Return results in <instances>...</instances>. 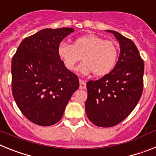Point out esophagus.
<instances>
[{
    "label": "esophagus",
    "mask_w": 156,
    "mask_h": 156,
    "mask_svg": "<svg viewBox=\"0 0 156 156\" xmlns=\"http://www.w3.org/2000/svg\"><path fill=\"white\" fill-rule=\"evenodd\" d=\"M86 87H87L86 82H85L84 80H80V89H85Z\"/></svg>",
    "instance_id": "esophagus-1"
}]
</instances>
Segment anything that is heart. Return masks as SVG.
Here are the masks:
<instances>
[{
  "label": "heart",
  "mask_w": 156,
  "mask_h": 156,
  "mask_svg": "<svg viewBox=\"0 0 156 156\" xmlns=\"http://www.w3.org/2000/svg\"><path fill=\"white\" fill-rule=\"evenodd\" d=\"M58 55L70 71L81 58L79 66L83 73H93L97 76L107 75L113 69L119 58V47L112 41L94 34L77 37L73 44L62 42L58 47Z\"/></svg>",
  "instance_id": "1"
}]
</instances>
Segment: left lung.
Wrapping results in <instances>:
<instances>
[{
	"label": "left lung",
	"instance_id": "left-lung-1",
	"mask_svg": "<svg viewBox=\"0 0 156 156\" xmlns=\"http://www.w3.org/2000/svg\"><path fill=\"white\" fill-rule=\"evenodd\" d=\"M108 31L119 41V60L109 73L87 83V115L101 127L115 126L126 119L138 103L144 86V61L134 43L118 32Z\"/></svg>",
	"mask_w": 156,
	"mask_h": 156
}]
</instances>
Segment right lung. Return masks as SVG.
Listing matches in <instances>:
<instances>
[{"mask_svg":"<svg viewBox=\"0 0 156 156\" xmlns=\"http://www.w3.org/2000/svg\"><path fill=\"white\" fill-rule=\"evenodd\" d=\"M73 28L44 29L26 37L12 57V94L22 113L35 124L51 126L62 117L79 79L58 55Z\"/></svg>","mask_w":156,"mask_h":156,"instance_id":"add662e5","label":"right lung"}]
</instances>
